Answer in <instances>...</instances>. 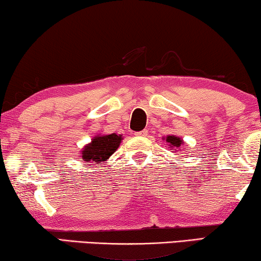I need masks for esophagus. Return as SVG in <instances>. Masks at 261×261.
I'll return each instance as SVG.
<instances>
[{"instance_id":"obj_1","label":"esophagus","mask_w":261,"mask_h":261,"mask_svg":"<svg viewBox=\"0 0 261 261\" xmlns=\"http://www.w3.org/2000/svg\"><path fill=\"white\" fill-rule=\"evenodd\" d=\"M147 129H144V130H141V132H137V133H135V135H138V137H146V135H147Z\"/></svg>"}]
</instances>
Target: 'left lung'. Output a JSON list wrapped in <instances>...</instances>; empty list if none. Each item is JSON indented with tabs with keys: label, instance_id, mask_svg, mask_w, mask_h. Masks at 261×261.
<instances>
[{
	"label": "left lung",
	"instance_id": "1",
	"mask_svg": "<svg viewBox=\"0 0 261 261\" xmlns=\"http://www.w3.org/2000/svg\"><path fill=\"white\" fill-rule=\"evenodd\" d=\"M166 141L169 142L171 147H180V144H183V141H181L179 138L174 137V135H169V137L166 138Z\"/></svg>",
	"mask_w": 261,
	"mask_h": 261
}]
</instances>
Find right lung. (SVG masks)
Instances as JSON below:
<instances>
[{
	"label": "right lung",
	"instance_id": "1",
	"mask_svg": "<svg viewBox=\"0 0 261 261\" xmlns=\"http://www.w3.org/2000/svg\"><path fill=\"white\" fill-rule=\"evenodd\" d=\"M121 140H122L121 135L116 134L96 137L92 139L91 144L85 146V148L82 151V156H83L85 163L99 164L101 162H105L116 151Z\"/></svg>",
	"mask_w": 261,
	"mask_h": 261
}]
</instances>
